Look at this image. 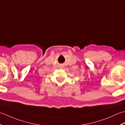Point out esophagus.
<instances>
[{"label": "esophagus", "mask_w": 125, "mask_h": 125, "mask_svg": "<svg viewBox=\"0 0 125 125\" xmlns=\"http://www.w3.org/2000/svg\"><path fill=\"white\" fill-rule=\"evenodd\" d=\"M62 67H63V66H62Z\"/></svg>", "instance_id": "obj_1"}]
</instances>
